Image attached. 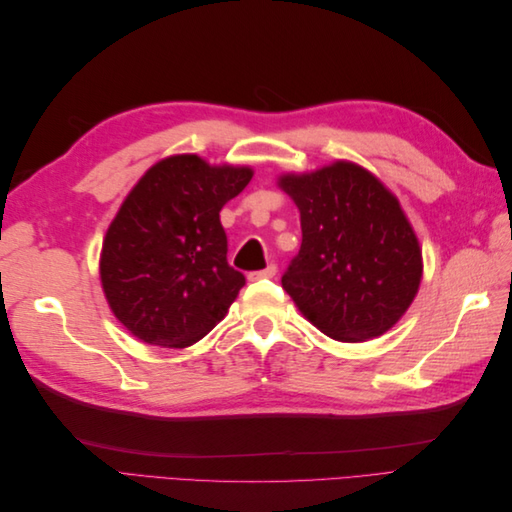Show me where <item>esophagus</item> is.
Listing matches in <instances>:
<instances>
[{"label": "esophagus", "mask_w": 512, "mask_h": 512, "mask_svg": "<svg viewBox=\"0 0 512 512\" xmlns=\"http://www.w3.org/2000/svg\"><path fill=\"white\" fill-rule=\"evenodd\" d=\"M275 273H277V267L271 262V265H267L262 271H252L247 277H250V282H256V280H271V277H275Z\"/></svg>", "instance_id": "34e87169"}]
</instances>
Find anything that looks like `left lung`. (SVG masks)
<instances>
[{
  "label": "left lung",
  "mask_w": 512,
  "mask_h": 512,
  "mask_svg": "<svg viewBox=\"0 0 512 512\" xmlns=\"http://www.w3.org/2000/svg\"><path fill=\"white\" fill-rule=\"evenodd\" d=\"M277 183L301 213V250L282 275L301 314L337 342L389 331L423 275L421 247L399 200L352 162Z\"/></svg>",
  "instance_id": "left-lung-1"
}]
</instances>
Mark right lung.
I'll return each mask as SVG.
<instances>
[{
	"label": "right lung",
	"instance_id": "add662e5",
	"mask_svg": "<svg viewBox=\"0 0 512 512\" xmlns=\"http://www.w3.org/2000/svg\"><path fill=\"white\" fill-rule=\"evenodd\" d=\"M252 175L185 153L153 164L123 200L102 243L100 280L134 337L185 348L226 316L245 275L226 260L220 211Z\"/></svg>",
	"mask_w": 512,
	"mask_h": 512
}]
</instances>
